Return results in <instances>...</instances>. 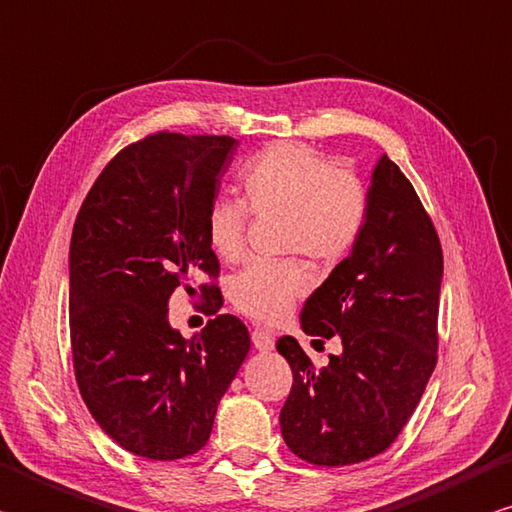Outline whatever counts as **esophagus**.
Listing matches in <instances>:
<instances>
[{"label": "esophagus", "mask_w": 512, "mask_h": 512, "mask_svg": "<svg viewBox=\"0 0 512 512\" xmlns=\"http://www.w3.org/2000/svg\"><path fill=\"white\" fill-rule=\"evenodd\" d=\"M253 345L259 351H271L275 347V338L271 336V331L266 329H255L253 331Z\"/></svg>", "instance_id": "1"}]
</instances>
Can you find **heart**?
Wrapping results in <instances>:
<instances>
[{
    "instance_id": "b5f03b06",
    "label": "heart",
    "mask_w": 512,
    "mask_h": 512,
    "mask_svg": "<svg viewBox=\"0 0 512 512\" xmlns=\"http://www.w3.org/2000/svg\"><path fill=\"white\" fill-rule=\"evenodd\" d=\"M244 192L255 215L288 219V253H306L320 264L340 262L367 221L369 197L358 176L306 145L277 143L255 156L244 172ZM246 230L244 203L226 197L210 203L206 237L219 259L232 264L246 255ZM309 288V268L297 259L255 262L232 280L230 300L248 318L277 324Z\"/></svg>"
}]
</instances>
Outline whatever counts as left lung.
I'll return each mask as SVG.
<instances>
[{"label":"left lung","instance_id":"obj_1","mask_svg":"<svg viewBox=\"0 0 512 512\" xmlns=\"http://www.w3.org/2000/svg\"><path fill=\"white\" fill-rule=\"evenodd\" d=\"M367 221L349 257L302 309L306 336H340L342 353L315 369L300 342L277 340L293 369L282 436L315 466L385 452L410 421L436 365L441 241L412 183L383 154L371 172Z\"/></svg>","mask_w":512,"mask_h":512}]
</instances>
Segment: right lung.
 <instances>
[{"label":"right lung","instance_id":"add662e5","mask_svg":"<svg viewBox=\"0 0 512 512\" xmlns=\"http://www.w3.org/2000/svg\"><path fill=\"white\" fill-rule=\"evenodd\" d=\"M235 150L230 136H147L102 170L73 224V369L96 423L136 457L199 452L248 356L246 324L219 313L217 286H199L215 315L201 333L188 340L167 320L176 288L219 275L206 212Z\"/></svg>","mask_w":512,"mask_h":512}]
</instances>
